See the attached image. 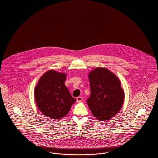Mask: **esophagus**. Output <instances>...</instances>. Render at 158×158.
Here are the masks:
<instances>
[{"mask_svg":"<svg viewBox=\"0 0 158 158\" xmlns=\"http://www.w3.org/2000/svg\"><path fill=\"white\" fill-rule=\"evenodd\" d=\"M83 100V98L82 97H78L77 98H76V101L77 102H81Z\"/></svg>","mask_w":158,"mask_h":158,"instance_id":"obj_1","label":"esophagus"}]
</instances>
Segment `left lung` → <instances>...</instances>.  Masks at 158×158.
<instances>
[{
    "label": "left lung",
    "mask_w": 158,
    "mask_h": 158,
    "mask_svg": "<svg viewBox=\"0 0 158 158\" xmlns=\"http://www.w3.org/2000/svg\"><path fill=\"white\" fill-rule=\"evenodd\" d=\"M90 96L87 104L93 115L99 121L112 118L120 111L124 92L118 77L110 70L97 68L89 72Z\"/></svg>",
    "instance_id": "8db88e82"
}]
</instances>
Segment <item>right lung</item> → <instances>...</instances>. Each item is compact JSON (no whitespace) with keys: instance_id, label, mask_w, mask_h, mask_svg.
I'll use <instances>...</instances> for the list:
<instances>
[{"instance_id":"obj_1","label":"right lung","mask_w":158,"mask_h":158,"mask_svg":"<svg viewBox=\"0 0 158 158\" xmlns=\"http://www.w3.org/2000/svg\"><path fill=\"white\" fill-rule=\"evenodd\" d=\"M66 75V73L49 70L41 76L35 88L38 110L52 119L59 120L66 115L76 101L64 84Z\"/></svg>"}]
</instances>
